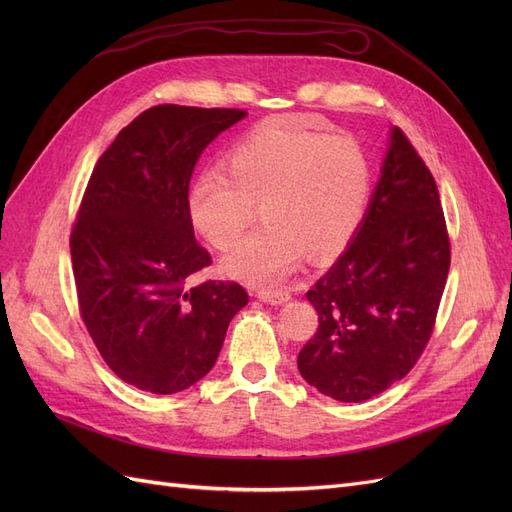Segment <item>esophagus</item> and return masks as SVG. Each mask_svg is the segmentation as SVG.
<instances>
[{"mask_svg": "<svg viewBox=\"0 0 512 512\" xmlns=\"http://www.w3.org/2000/svg\"><path fill=\"white\" fill-rule=\"evenodd\" d=\"M256 297L260 301L265 303H271V305H282L290 299V292L288 290H269V288H262L256 292Z\"/></svg>", "mask_w": 512, "mask_h": 512, "instance_id": "esophagus-1", "label": "esophagus"}]
</instances>
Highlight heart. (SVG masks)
I'll list each match as a JSON object with an SVG mask.
<instances>
[{"label":"heart","instance_id":"1","mask_svg":"<svg viewBox=\"0 0 512 512\" xmlns=\"http://www.w3.org/2000/svg\"><path fill=\"white\" fill-rule=\"evenodd\" d=\"M222 170L192 181L185 209L215 250H228L260 205L265 226L222 260L235 280L267 286L309 258H329L352 241L367 211L371 164L346 134L307 130L292 117L258 123L222 158Z\"/></svg>","mask_w":512,"mask_h":512}]
</instances>
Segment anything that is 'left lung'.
I'll return each instance as SVG.
<instances>
[{
    "mask_svg": "<svg viewBox=\"0 0 512 512\" xmlns=\"http://www.w3.org/2000/svg\"><path fill=\"white\" fill-rule=\"evenodd\" d=\"M448 267L436 179L408 136L393 128L359 230L307 290L318 312V331L297 359L307 384L359 404L404 378L433 333Z\"/></svg>",
    "mask_w": 512,
    "mask_h": 512,
    "instance_id": "1",
    "label": "left lung"
}]
</instances>
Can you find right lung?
I'll return each mask as SVG.
<instances>
[{
    "mask_svg": "<svg viewBox=\"0 0 512 512\" xmlns=\"http://www.w3.org/2000/svg\"><path fill=\"white\" fill-rule=\"evenodd\" d=\"M247 113L151 106L89 177L70 254L85 327L104 363L136 389L170 395L205 378L247 292L192 277L211 265L185 196L200 153Z\"/></svg>",
    "mask_w": 512,
    "mask_h": 512,
    "instance_id": "1",
    "label": "right lung"
}]
</instances>
